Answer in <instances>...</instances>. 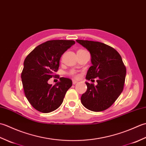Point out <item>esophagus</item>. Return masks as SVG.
<instances>
[{"instance_id": "1", "label": "esophagus", "mask_w": 146, "mask_h": 146, "mask_svg": "<svg viewBox=\"0 0 146 146\" xmlns=\"http://www.w3.org/2000/svg\"><path fill=\"white\" fill-rule=\"evenodd\" d=\"M72 82H73V85H75V84H76V83H78V80H73Z\"/></svg>"}]
</instances>
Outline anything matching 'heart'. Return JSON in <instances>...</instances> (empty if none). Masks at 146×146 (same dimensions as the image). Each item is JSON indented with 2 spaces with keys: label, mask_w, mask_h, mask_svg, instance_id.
<instances>
[{
  "label": "heart",
  "mask_w": 146,
  "mask_h": 146,
  "mask_svg": "<svg viewBox=\"0 0 146 146\" xmlns=\"http://www.w3.org/2000/svg\"><path fill=\"white\" fill-rule=\"evenodd\" d=\"M76 76H78V75H76Z\"/></svg>",
  "instance_id": "heart-1"
}]
</instances>
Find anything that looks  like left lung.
<instances>
[{"mask_svg":"<svg viewBox=\"0 0 146 146\" xmlns=\"http://www.w3.org/2000/svg\"><path fill=\"white\" fill-rule=\"evenodd\" d=\"M86 48L91 55L92 66L89 68L86 80L97 78V85L85 82L87 90L82 95L83 106L94 111L107 109L123 91L126 68L122 58L115 49L104 43L76 40Z\"/></svg>","mask_w":146,"mask_h":146,"instance_id":"8db88e82","label":"left lung"}]
</instances>
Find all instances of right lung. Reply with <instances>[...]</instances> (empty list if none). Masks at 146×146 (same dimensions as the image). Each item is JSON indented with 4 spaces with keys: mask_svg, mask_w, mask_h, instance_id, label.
<instances>
[{
    "mask_svg": "<svg viewBox=\"0 0 146 146\" xmlns=\"http://www.w3.org/2000/svg\"><path fill=\"white\" fill-rule=\"evenodd\" d=\"M75 44L72 40H51L35 48L24 61L21 74L26 97L32 106L41 112L49 113L56 110L63 103L72 81L60 78L54 85L48 80L54 76L60 66L61 55Z\"/></svg>",
    "mask_w": 146,
    "mask_h": 146,
    "instance_id": "right-lung-1",
    "label": "right lung"
}]
</instances>
